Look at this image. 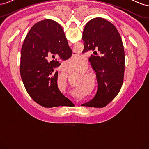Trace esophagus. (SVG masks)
Returning a JSON list of instances; mask_svg holds the SVG:
<instances>
[{"label": "esophagus", "mask_w": 149, "mask_h": 149, "mask_svg": "<svg viewBox=\"0 0 149 149\" xmlns=\"http://www.w3.org/2000/svg\"><path fill=\"white\" fill-rule=\"evenodd\" d=\"M71 45H72V43H71V42H69V45H70V46H71Z\"/></svg>", "instance_id": "esophagus-1"}]
</instances>
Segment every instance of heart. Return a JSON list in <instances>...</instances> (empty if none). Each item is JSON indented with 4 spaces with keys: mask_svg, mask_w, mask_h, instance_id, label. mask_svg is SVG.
Wrapping results in <instances>:
<instances>
[{
    "mask_svg": "<svg viewBox=\"0 0 149 149\" xmlns=\"http://www.w3.org/2000/svg\"><path fill=\"white\" fill-rule=\"evenodd\" d=\"M69 65H71V68L74 69L77 66H80L81 65V58L79 56H74L71 58L70 61L68 63Z\"/></svg>",
    "mask_w": 149,
    "mask_h": 149,
    "instance_id": "1",
    "label": "heart"
}]
</instances>
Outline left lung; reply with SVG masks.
<instances>
[{
	"label": "left lung",
	"mask_w": 149,
	"mask_h": 149,
	"mask_svg": "<svg viewBox=\"0 0 149 149\" xmlns=\"http://www.w3.org/2000/svg\"><path fill=\"white\" fill-rule=\"evenodd\" d=\"M83 53L99 51L100 56L91 55L89 61L96 74L98 89L96 96L83 105L103 107L114 100L123 84L125 53L120 35L110 22L97 17L85 25Z\"/></svg>",
	"instance_id": "left-lung-1"
}]
</instances>
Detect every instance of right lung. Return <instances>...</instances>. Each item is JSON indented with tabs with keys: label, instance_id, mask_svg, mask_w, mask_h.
I'll return each instance as SVG.
<instances>
[{
	"label": "right lung",
	"instance_id": "1",
	"mask_svg": "<svg viewBox=\"0 0 149 149\" xmlns=\"http://www.w3.org/2000/svg\"><path fill=\"white\" fill-rule=\"evenodd\" d=\"M73 54L64 31L55 21L47 19L35 24L22 45L20 71L30 96L44 107L70 106L73 104L59 90L55 68L58 58L66 60Z\"/></svg>",
	"mask_w": 149,
	"mask_h": 149
}]
</instances>
